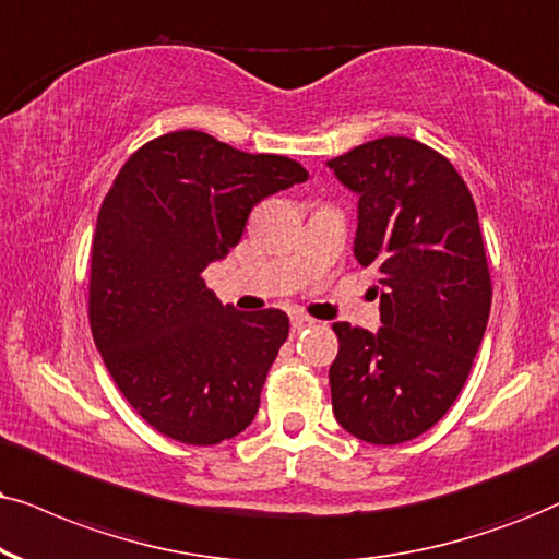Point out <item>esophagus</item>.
Here are the masks:
<instances>
[{
	"instance_id": "obj_1",
	"label": "esophagus",
	"mask_w": 559,
	"mask_h": 559,
	"mask_svg": "<svg viewBox=\"0 0 559 559\" xmlns=\"http://www.w3.org/2000/svg\"><path fill=\"white\" fill-rule=\"evenodd\" d=\"M312 324H314L312 317H307V314H301V312H294V314H292V328H294V332H301L304 328H312Z\"/></svg>"
}]
</instances>
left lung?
<instances>
[{
  "mask_svg": "<svg viewBox=\"0 0 559 559\" xmlns=\"http://www.w3.org/2000/svg\"><path fill=\"white\" fill-rule=\"evenodd\" d=\"M328 167L358 195L353 255L377 267L381 312L377 332L332 324V413L366 443H405L454 405L483 343L492 286L477 209L454 165L407 136Z\"/></svg>",
  "mask_w": 559,
  "mask_h": 559,
  "instance_id": "8db88e82",
  "label": "left lung"
}]
</instances>
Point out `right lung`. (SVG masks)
<instances>
[{
  "mask_svg": "<svg viewBox=\"0 0 559 559\" xmlns=\"http://www.w3.org/2000/svg\"><path fill=\"white\" fill-rule=\"evenodd\" d=\"M307 178L288 157L175 131L112 180L90 255V328L118 390L159 433L214 447L255 418L288 317L224 307L203 271L229 255L263 198Z\"/></svg>",
  "mask_w": 559,
  "mask_h": 559,
  "instance_id": "1",
  "label": "right lung"
}]
</instances>
